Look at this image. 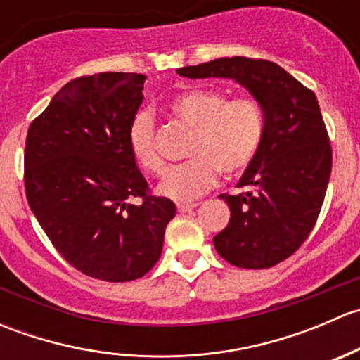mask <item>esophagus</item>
<instances>
[{
	"instance_id": "1",
	"label": "esophagus",
	"mask_w": 360,
	"mask_h": 360,
	"mask_svg": "<svg viewBox=\"0 0 360 360\" xmlns=\"http://www.w3.org/2000/svg\"><path fill=\"white\" fill-rule=\"evenodd\" d=\"M195 207H197V203H177L176 209L179 214H184V212H190V210L195 209Z\"/></svg>"
}]
</instances>
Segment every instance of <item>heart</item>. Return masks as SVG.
Returning a JSON list of instances; mask_svg holds the SVG:
<instances>
[{"mask_svg":"<svg viewBox=\"0 0 360 360\" xmlns=\"http://www.w3.org/2000/svg\"><path fill=\"white\" fill-rule=\"evenodd\" d=\"M169 111L193 129L184 163L172 167L158 193L176 202L200 197L216 184L217 174L235 176L252 162L264 136V111L252 97H233L217 89H191L169 103ZM129 150L137 165L150 176L165 170L157 146L155 122L141 111L129 127Z\"/></svg>","mask_w":360,"mask_h":360,"instance_id":"obj_1","label":"heart"}]
</instances>
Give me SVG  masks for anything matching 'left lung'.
Wrapping results in <instances>:
<instances>
[{"instance_id": "1", "label": "left lung", "mask_w": 360, "mask_h": 360, "mask_svg": "<svg viewBox=\"0 0 360 360\" xmlns=\"http://www.w3.org/2000/svg\"><path fill=\"white\" fill-rule=\"evenodd\" d=\"M188 78H231L264 111L259 151L237 186L248 193L219 195L231 210L214 248L238 268H271L301 248L317 223L333 151L317 97L278 64L223 57L177 69Z\"/></svg>"}]
</instances>
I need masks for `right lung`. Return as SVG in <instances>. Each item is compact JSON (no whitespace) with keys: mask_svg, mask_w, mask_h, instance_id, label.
Segmentation results:
<instances>
[{"mask_svg":"<svg viewBox=\"0 0 360 360\" xmlns=\"http://www.w3.org/2000/svg\"><path fill=\"white\" fill-rule=\"evenodd\" d=\"M146 76H79L32 120L24 153L29 207L60 256L106 282L146 275L176 205L150 193L129 150ZM141 198L139 204H132Z\"/></svg>","mask_w":360,"mask_h":360,"instance_id":"1","label":"right lung"}]
</instances>
